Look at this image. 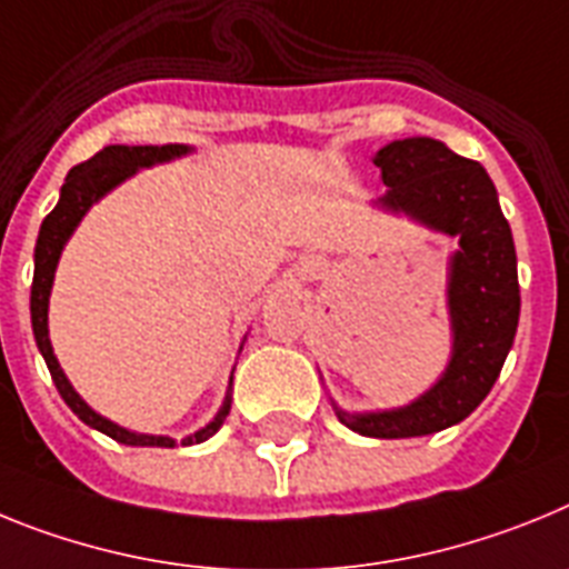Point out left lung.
<instances>
[{"label": "left lung", "instance_id": "left-lung-1", "mask_svg": "<svg viewBox=\"0 0 569 569\" xmlns=\"http://www.w3.org/2000/svg\"><path fill=\"white\" fill-rule=\"evenodd\" d=\"M387 194L375 206L423 229L456 237L447 263L452 352L441 378L407 407L349 412L332 401L343 427L367 438H418L456 427L490 395L516 340L521 295L512 231L481 162L458 157L441 140L407 137L375 154Z\"/></svg>", "mask_w": 569, "mask_h": 569}]
</instances>
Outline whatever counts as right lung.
<instances>
[{
	"label": "right lung",
	"mask_w": 569,
	"mask_h": 569,
	"mask_svg": "<svg viewBox=\"0 0 569 569\" xmlns=\"http://www.w3.org/2000/svg\"><path fill=\"white\" fill-rule=\"evenodd\" d=\"M191 151H194V148L182 146V142H168V146H108L102 148L100 154H93L88 162L73 166L71 171H68L66 182H62V189H59V202L53 206L51 214L42 220V229H39L37 237V249H33L31 326L39 352H42V358H46L48 363V372H51L53 383H57L59 395H62V401L73 409V415H79V421L88 423L91 429H100L108 438L126 443V447H174L177 441L174 438H168V435L131 432V429L120 427V423L108 421L106 415H100L97 409L88 407V403L82 401V395L71 387V380L62 372L57 355H53L51 335H48V303H51L53 274H57L62 249H66V243L71 240L73 231H77V226L82 223V217L91 211L93 202H100L102 197L111 194L117 186H122L128 177H134L140 168L180 160V157L191 154ZM240 349H243V346H240ZM229 409L231 380L223 407L217 409V415L206 423V427L197 429L194 435H186V438H182V447L209 441L211 435L223 427Z\"/></svg>",
	"instance_id": "right-lung-1"
}]
</instances>
